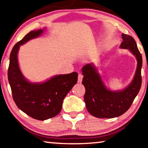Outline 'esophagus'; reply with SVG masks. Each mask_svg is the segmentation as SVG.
<instances>
[{"label": "esophagus", "mask_w": 148, "mask_h": 148, "mask_svg": "<svg viewBox=\"0 0 148 148\" xmlns=\"http://www.w3.org/2000/svg\"><path fill=\"white\" fill-rule=\"evenodd\" d=\"M84 76L82 74H78V76H77V82L78 83H81L82 82V79H83Z\"/></svg>", "instance_id": "esophagus-1"}]
</instances>
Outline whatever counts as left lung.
Here are the masks:
<instances>
[{
	"label": "left lung",
	"mask_w": 148,
	"mask_h": 148,
	"mask_svg": "<svg viewBox=\"0 0 148 148\" xmlns=\"http://www.w3.org/2000/svg\"><path fill=\"white\" fill-rule=\"evenodd\" d=\"M120 48L127 49L137 60L134 78L126 88L121 91H111L106 88L98 71L92 63L83 66L82 84L86 88L84 101L87 111L98 118H113L121 116L131 107L141 87L142 66V55L136 41L129 35L122 34Z\"/></svg>",
	"instance_id": "obj_1"
}]
</instances>
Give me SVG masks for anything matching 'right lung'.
Listing matches in <instances>:
<instances>
[{
	"mask_svg": "<svg viewBox=\"0 0 148 148\" xmlns=\"http://www.w3.org/2000/svg\"><path fill=\"white\" fill-rule=\"evenodd\" d=\"M45 29L32 31L15 45L10 56L8 78L15 103L24 113L32 118L46 120L58 115L62 101L77 81L76 72L56 75L43 83H31L20 71L17 53L19 46L37 38Z\"/></svg>",
	"mask_w": 148,
	"mask_h": 148,
	"instance_id": "1",
	"label": "right lung"
}]
</instances>
